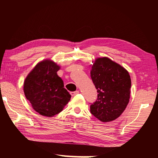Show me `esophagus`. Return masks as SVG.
<instances>
[{
  "mask_svg": "<svg viewBox=\"0 0 158 158\" xmlns=\"http://www.w3.org/2000/svg\"><path fill=\"white\" fill-rule=\"evenodd\" d=\"M79 90H76V91L71 92V93H70V94H71V95H72V96H74V95H77V94H79Z\"/></svg>",
  "mask_w": 158,
  "mask_h": 158,
  "instance_id": "34e87169",
  "label": "esophagus"
}]
</instances>
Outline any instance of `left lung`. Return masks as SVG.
I'll list each match as a JSON object with an SVG mask.
<instances>
[{
    "label": "left lung",
    "mask_w": 158,
    "mask_h": 158,
    "mask_svg": "<svg viewBox=\"0 0 158 158\" xmlns=\"http://www.w3.org/2000/svg\"><path fill=\"white\" fill-rule=\"evenodd\" d=\"M90 77L98 98L90 104V113L102 122L118 118L129 102L131 79L128 72L108 58L96 59Z\"/></svg>",
    "instance_id": "8db88e82"
}]
</instances>
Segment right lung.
<instances>
[{
	"mask_svg": "<svg viewBox=\"0 0 158 158\" xmlns=\"http://www.w3.org/2000/svg\"><path fill=\"white\" fill-rule=\"evenodd\" d=\"M60 67L50 60L42 61L26 77L23 85L26 98L42 116L52 117L63 110L71 95L58 76Z\"/></svg>",
	"mask_w": 158,
	"mask_h": 158,
	"instance_id": "right-lung-1",
	"label": "right lung"
}]
</instances>
